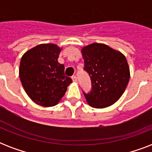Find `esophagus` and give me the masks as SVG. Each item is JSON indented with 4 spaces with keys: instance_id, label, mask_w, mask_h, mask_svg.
<instances>
[{
    "instance_id": "34e87169",
    "label": "esophagus",
    "mask_w": 152,
    "mask_h": 152,
    "mask_svg": "<svg viewBox=\"0 0 152 152\" xmlns=\"http://www.w3.org/2000/svg\"><path fill=\"white\" fill-rule=\"evenodd\" d=\"M72 81H73V82H76V81H77V78H76V76H72Z\"/></svg>"
}]
</instances>
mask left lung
<instances>
[{
    "label": "left lung",
    "mask_w": 152,
    "mask_h": 152,
    "mask_svg": "<svg viewBox=\"0 0 152 152\" xmlns=\"http://www.w3.org/2000/svg\"><path fill=\"white\" fill-rule=\"evenodd\" d=\"M81 53L84 70L92 84L91 92L84 93L88 105L102 109L115 103L123 95L130 78L125 55L106 44L96 42L83 46Z\"/></svg>",
    "instance_id": "8db88e82"
}]
</instances>
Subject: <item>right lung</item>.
Masks as SVG:
<instances>
[{
  "mask_svg": "<svg viewBox=\"0 0 152 152\" xmlns=\"http://www.w3.org/2000/svg\"><path fill=\"white\" fill-rule=\"evenodd\" d=\"M61 50L56 44H39L21 57L20 81L30 99L38 105H57L72 82L64 75V64L57 61Z\"/></svg>",
  "mask_w": 152,
  "mask_h": 152,
  "instance_id": "add662e5",
  "label": "right lung"
}]
</instances>
